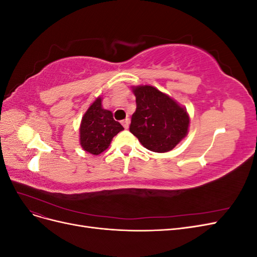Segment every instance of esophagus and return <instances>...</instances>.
I'll return each instance as SVG.
<instances>
[{
  "instance_id": "esophagus-1",
  "label": "esophagus",
  "mask_w": 257,
  "mask_h": 257,
  "mask_svg": "<svg viewBox=\"0 0 257 257\" xmlns=\"http://www.w3.org/2000/svg\"><path fill=\"white\" fill-rule=\"evenodd\" d=\"M122 125L124 126V128H128V125H130V119H125L124 121H122Z\"/></svg>"
}]
</instances>
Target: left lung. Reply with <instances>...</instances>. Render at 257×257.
<instances>
[{"instance_id":"obj_1","label":"left lung","mask_w":257,"mask_h":257,"mask_svg":"<svg viewBox=\"0 0 257 257\" xmlns=\"http://www.w3.org/2000/svg\"><path fill=\"white\" fill-rule=\"evenodd\" d=\"M136 110L130 132L148 150L164 153L173 150L189 133L186 108L152 85H133Z\"/></svg>"}]
</instances>
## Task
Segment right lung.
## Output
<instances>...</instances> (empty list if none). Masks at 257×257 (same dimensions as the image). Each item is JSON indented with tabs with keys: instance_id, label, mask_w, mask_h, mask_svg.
<instances>
[{
	"instance_id": "add662e5",
	"label": "right lung",
	"mask_w": 257,
	"mask_h": 257,
	"mask_svg": "<svg viewBox=\"0 0 257 257\" xmlns=\"http://www.w3.org/2000/svg\"><path fill=\"white\" fill-rule=\"evenodd\" d=\"M123 126L113 119L110 110L104 109L102 97L95 98L84 112L79 127V142L84 151L98 155L110 146L112 138L123 131Z\"/></svg>"
}]
</instances>
